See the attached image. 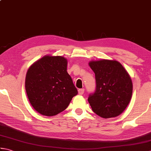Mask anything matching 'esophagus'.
I'll use <instances>...</instances> for the list:
<instances>
[{
	"label": "esophagus",
	"mask_w": 151,
	"mask_h": 151,
	"mask_svg": "<svg viewBox=\"0 0 151 151\" xmlns=\"http://www.w3.org/2000/svg\"><path fill=\"white\" fill-rule=\"evenodd\" d=\"M78 91L79 95H83L84 93V89H79Z\"/></svg>",
	"instance_id": "esophagus-1"
}]
</instances>
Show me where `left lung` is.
<instances>
[{"mask_svg":"<svg viewBox=\"0 0 151 151\" xmlns=\"http://www.w3.org/2000/svg\"><path fill=\"white\" fill-rule=\"evenodd\" d=\"M89 65L96 80L95 91L88 99L92 110L102 118L118 116L132 97L133 86L129 73L116 60L91 61Z\"/></svg>","mask_w":151,"mask_h":151,"instance_id":"obj_1","label":"left lung"}]
</instances>
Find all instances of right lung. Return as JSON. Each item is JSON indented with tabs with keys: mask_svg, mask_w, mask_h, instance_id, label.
<instances>
[{
	"mask_svg": "<svg viewBox=\"0 0 151 151\" xmlns=\"http://www.w3.org/2000/svg\"><path fill=\"white\" fill-rule=\"evenodd\" d=\"M67 60L60 56H45L27 73L25 89L31 105L38 113L53 116L65 110L78 94L67 72Z\"/></svg>",
	"mask_w": 151,
	"mask_h": 151,
	"instance_id": "1",
	"label": "right lung"
}]
</instances>
